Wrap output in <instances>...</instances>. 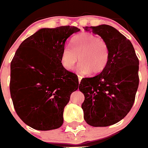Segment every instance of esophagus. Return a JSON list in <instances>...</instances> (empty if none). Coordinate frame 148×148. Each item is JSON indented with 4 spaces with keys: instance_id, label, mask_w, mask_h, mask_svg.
<instances>
[{
    "instance_id": "esophagus-1",
    "label": "esophagus",
    "mask_w": 148,
    "mask_h": 148,
    "mask_svg": "<svg viewBox=\"0 0 148 148\" xmlns=\"http://www.w3.org/2000/svg\"><path fill=\"white\" fill-rule=\"evenodd\" d=\"M82 79V77H81V76L78 75V80H79V83H80V82H81Z\"/></svg>"
}]
</instances>
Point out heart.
<instances>
[{
	"label": "heart",
	"mask_w": 148,
	"mask_h": 148,
	"mask_svg": "<svg viewBox=\"0 0 148 148\" xmlns=\"http://www.w3.org/2000/svg\"><path fill=\"white\" fill-rule=\"evenodd\" d=\"M110 49L107 42L92 33H82L75 36L71 47L66 46L61 53V64L71 70L79 60L77 71L80 74H99L108 64Z\"/></svg>",
	"instance_id": "obj_1"
}]
</instances>
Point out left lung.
<instances>
[{"label":"left lung","instance_id":"obj_1","mask_svg":"<svg viewBox=\"0 0 148 148\" xmlns=\"http://www.w3.org/2000/svg\"><path fill=\"white\" fill-rule=\"evenodd\" d=\"M98 34L110 49L106 69L91 78L81 80L84 94L82 104L86 122L92 127H108L119 122L131 110L139 85V60L130 40L111 26L85 27Z\"/></svg>","mask_w":148,"mask_h":148}]
</instances>
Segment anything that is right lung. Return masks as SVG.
<instances>
[{"label":"right lung","instance_id":"right-lung-1","mask_svg":"<svg viewBox=\"0 0 148 148\" xmlns=\"http://www.w3.org/2000/svg\"><path fill=\"white\" fill-rule=\"evenodd\" d=\"M76 27L40 29L24 40L11 63L10 92L14 107L27 125L41 131L59 128L78 77L61 64L66 41Z\"/></svg>","mask_w":148,"mask_h":148}]
</instances>
